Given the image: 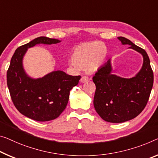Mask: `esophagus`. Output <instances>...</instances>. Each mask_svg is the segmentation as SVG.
<instances>
[{"instance_id": "esophagus-1", "label": "esophagus", "mask_w": 158, "mask_h": 158, "mask_svg": "<svg viewBox=\"0 0 158 158\" xmlns=\"http://www.w3.org/2000/svg\"><path fill=\"white\" fill-rule=\"evenodd\" d=\"M87 81H88V77L87 76H82L81 78V82H82V83H83V82H86Z\"/></svg>"}]
</instances>
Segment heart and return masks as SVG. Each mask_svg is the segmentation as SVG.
<instances>
[{
    "instance_id": "b5f03b06",
    "label": "heart",
    "mask_w": 158,
    "mask_h": 158,
    "mask_svg": "<svg viewBox=\"0 0 158 158\" xmlns=\"http://www.w3.org/2000/svg\"><path fill=\"white\" fill-rule=\"evenodd\" d=\"M106 54V47L103 43L92 42L82 44L74 48L70 60L73 69H89L97 71L104 64Z\"/></svg>"
}]
</instances>
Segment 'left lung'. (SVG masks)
<instances>
[{"label": "left lung", "instance_id": "obj_1", "mask_svg": "<svg viewBox=\"0 0 158 158\" xmlns=\"http://www.w3.org/2000/svg\"><path fill=\"white\" fill-rule=\"evenodd\" d=\"M117 39L122 45H129L128 48L142 55L143 65L134 76L127 78L112 73L110 59L93 77L94 109L102 119L110 123H123L136 117L146 106L153 85V73L146 52L127 38Z\"/></svg>", "mask_w": 158, "mask_h": 158}]
</instances>
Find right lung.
<instances>
[{"label": "right lung", "mask_w": 158, "mask_h": 158, "mask_svg": "<svg viewBox=\"0 0 158 158\" xmlns=\"http://www.w3.org/2000/svg\"><path fill=\"white\" fill-rule=\"evenodd\" d=\"M56 39L40 37L18 47L7 72V85L14 105L27 117L47 121L59 117L67 106L70 92L78 84L81 76H72L55 71L34 78L27 73L23 59L27 49L37 44H55Z\"/></svg>", "instance_id": "add662e5"}]
</instances>
